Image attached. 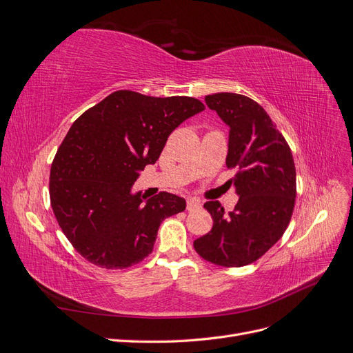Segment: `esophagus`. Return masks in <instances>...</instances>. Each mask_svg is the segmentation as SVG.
I'll list each match as a JSON object with an SVG mask.
<instances>
[{"mask_svg": "<svg viewBox=\"0 0 353 353\" xmlns=\"http://www.w3.org/2000/svg\"><path fill=\"white\" fill-rule=\"evenodd\" d=\"M201 208V203L197 199H190L187 200V210L193 212V210H199Z\"/></svg>", "mask_w": 353, "mask_h": 353, "instance_id": "obj_1", "label": "esophagus"}]
</instances>
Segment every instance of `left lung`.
I'll return each mask as SVG.
<instances>
[{
    "mask_svg": "<svg viewBox=\"0 0 353 353\" xmlns=\"http://www.w3.org/2000/svg\"><path fill=\"white\" fill-rule=\"evenodd\" d=\"M208 108L230 126L227 168L237 172L230 183L240 196L223 210L206 201L212 230L194 240L200 258L227 268L253 263L279 241L292 219L296 168L285 138L261 104L236 92L206 95Z\"/></svg>",
    "mask_w": 353,
    "mask_h": 353,
    "instance_id": "1",
    "label": "left lung"
}]
</instances>
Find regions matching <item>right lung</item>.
<instances>
[{"label": "right lung", "instance_id": "obj_1", "mask_svg": "<svg viewBox=\"0 0 353 353\" xmlns=\"http://www.w3.org/2000/svg\"><path fill=\"white\" fill-rule=\"evenodd\" d=\"M205 110L193 97L114 91L73 122L51 163L50 200L61 231L83 259L123 270L153 252L163 219L185 200L160 191L131 194L140 170L154 165L168 137Z\"/></svg>", "mask_w": 353, "mask_h": 353}]
</instances>
